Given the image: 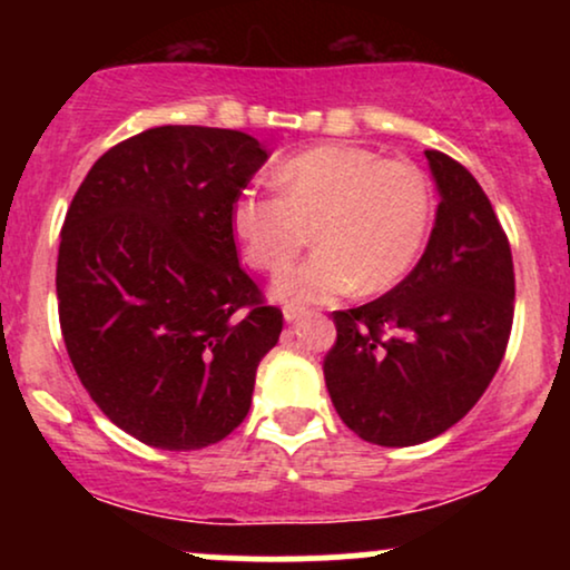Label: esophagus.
I'll list each match as a JSON object with an SVG mask.
<instances>
[{
    "label": "esophagus",
    "instance_id": "34e87169",
    "mask_svg": "<svg viewBox=\"0 0 570 570\" xmlns=\"http://www.w3.org/2000/svg\"><path fill=\"white\" fill-rule=\"evenodd\" d=\"M305 316V307H299V305H286L284 307V318L289 324H294V322H299V318Z\"/></svg>",
    "mask_w": 570,
    "mask_h": 570
}]
</instances>
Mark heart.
<instances>
[{
    "instance_id": "heart-1",
    "label": "heart",
    "mask_w": 570,
    "mask_h": 570,
    "mask_svg": "<svg viewBox=\"0 0 570 570\" xmlns=\"http://www.w3.org/2000/svg\"><path fill=\"white\" fill-rule=\"evenodd\" d=\"M278 195L240 189L230 227L254 271L278 273L316 238L318 252L281 273V303H324L358 286L389 292L415 267L431 225V185L407 160L353 144H322L273 171Z\"/></svg>"
}]
</instances>
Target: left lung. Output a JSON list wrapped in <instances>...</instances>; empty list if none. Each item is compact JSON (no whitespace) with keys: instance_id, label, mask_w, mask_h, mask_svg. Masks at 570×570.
Returning <instances> with one entry per match:
<instances>
[{"instance_id":"obj_1","label":"left lung","mask_w":570,"mask_h":570,"mask_svg":"<svg viewBox=\"0 0 570 570\" xmlns=\"http://www.w3.org/2000/svg\"><path fill=\"white\" fill-rule=\"evenodd\" d=\"M426 160L442 198L426 252L389 294L335 311L324 358L337 415L381 448L455 426L493 381L514 318L512 248L488 195L444 153Z\"/></svg>"}]
</instances>
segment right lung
Listing matches in <instances>:
<instances>
[{
	"instance_id": "1",
	"label": "right lung",
	"mask_w": 570,
	"mask_h": 570,
	"mask_svg": "<svg viewBox=\"0 0 570 570\" xmlns=\"http://www.w3.org/2000/svg\"><path fill=\"white\" fill-rule=\"evenodd\" d=\"M267 149L227 128L160 126L94 163L71 200L56 292L77 377L160 450L225 440L284 316L238 265L230 206Z\"/></svg>"
}]
</instances>
